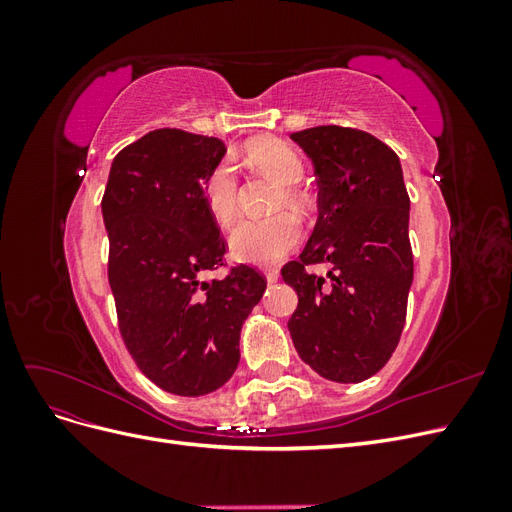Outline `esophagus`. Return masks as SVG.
I'll return each mask as SVG.
<instances>
[{
  "label": "esophagus",
  "instance_id": "1",
  "mask_svg": "<svg viewBox=\"0 0 512 512\" xmlns=\"http://www.w3.org/2000/svg\"><path fill=\"white\" fill-rule=\"evenodd\" d=\"M265 277H267L269 284H273V282L280 280V271H277V269H265Z\"/></svg>",
  "mask_w": 512,
  "mask_h": 512
}]
</instances>
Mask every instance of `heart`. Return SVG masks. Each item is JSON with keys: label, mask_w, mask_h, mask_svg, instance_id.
<instances>
[{"label": "heart", "mask_w": 512, "mask_h": 512, "mask_svg": "<svg viewBox=\"0 0 512 512\" xmlns=\"http://www.w3.org/2000/svg\"><path fill=\"white\" fill-rule=\"evenodd\" d=\"M245 160L260 168L284 188L282 203L299 209L303 196L290 188L303 179L305 166L297 151H292L282 141L275 138H258V141L245 147ZM237 192L239 181L230 162H220L213 166L203 183V198L211 213V218L220 226H230L237 218ZM301 241V226L288 213L273 215L265 220H243L230 232V250L235 258L254 265H273L282 260Z\"/></svg>", "instance_id": "b5f03b06"}]
</instances>
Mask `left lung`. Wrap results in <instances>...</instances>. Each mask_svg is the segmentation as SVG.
<instances>
[{
	"label": "left lung",
	"instance_id": "1",
	"mask_svg": "<svg viewBox=\"0 0 512 512\" xmlns=\"http://www.w3.org/2000/svg\"><path fill=\"white\" fill-rule=\"evenodd\" d=\"M290 138L314 164L318 222L282 269L299 294L288 331L316 374L361 382L391 359L406 322L414 260L404 173L397 153L363 130L318 126Z\"/></svg>",
	"mask_w": 512,
	"mask_h": 512
}]
</instances>
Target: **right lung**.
Masks as SVG:
<instances>
[{
	"instance_id": "1",
	"label": "right lung",
	"mask_w": 512,
	"mask_h": 512,
	"mask_svg": "<svg viewBox=\"0 0 512 512\" xmlns=\"http://www.w3.org/2000/svg\"><path fill=\"white\" fill-rule=\"evenodd\" d=\"M220 138L162 128L121 149L102 196L108 284L119 331L138 369L160 389L218 391L239 365V335L267 280L224 267L226 243L203 198L224 158Z\"/></svg>"
}]
</instances>
